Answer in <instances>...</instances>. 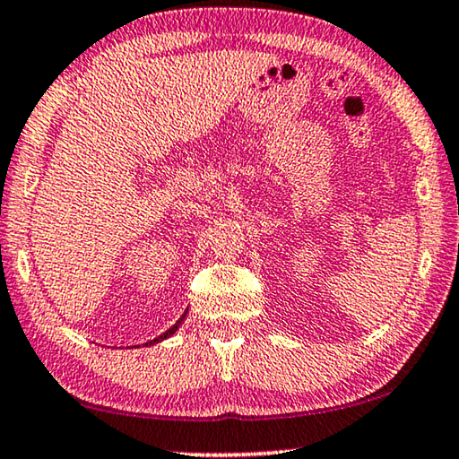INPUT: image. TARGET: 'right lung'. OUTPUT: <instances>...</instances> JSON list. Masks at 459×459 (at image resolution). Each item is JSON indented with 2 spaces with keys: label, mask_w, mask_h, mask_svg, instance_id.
<instances>
[{
  "label": "right lung",
  "mask_w": 459,
  "mask_h": 459,
  "mask_svg": "<svg viewBox=\"0 0 459 459\" xmlns=\"http://www.w3.org/2000/svg\"><path fill=\"white\" fill-rule=\"evenodd\" d=\"M185 316H186V312H185ZM185 316H182V318H180L178 322H176L172 328H168L164 334H160L158 338H153V341H150V344H156V342H160V341H166V338H168V336H172V334L176 333V330H178V326H180V324H182V320H185Z\"/></svg>",
  "instance_id": "add662e5"
}]
</instances>
